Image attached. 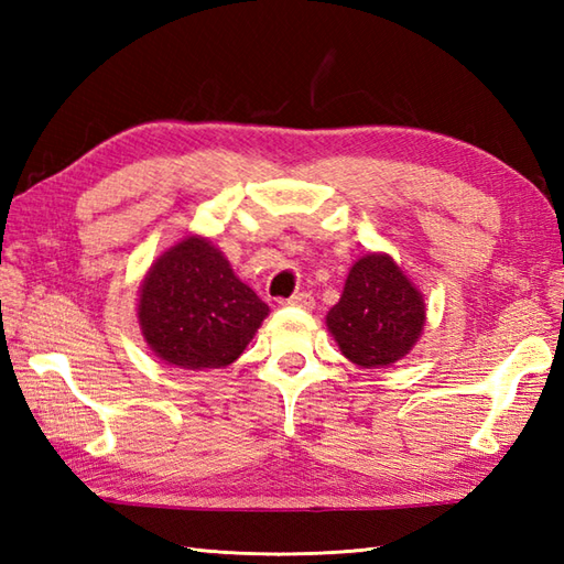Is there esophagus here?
<instances>
[{
	"mask_svg": "<svg viewBox=\"0 0 564 564\" xmlns=\"http://www.w3.org/2000/svg\"><path fill=\"white\" fill-rule=\"evenodd\" d=\"M283 305H295V307H303V310H313L315 307V297L310 293H293L289 301H283Z\"/></svg>",
	"mask_w": 564,
	"mask_h": 564,
	"instance_id": "1",
	"label": "esophagus"
}]
</instances>
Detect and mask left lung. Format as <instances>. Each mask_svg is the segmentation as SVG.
Segmentation results:
<instances>
[{
  "mask_svg": "<svg viewBox=\"0 0 564 564\" xmlns=\"http://www.w3.org/2000/svg\"><path fill=\"white\" fill-rule=\"evenodd\" d=\"M426 325V303L398 261L368 251L346 275L327 329L339 351L361 368H388L414 349Z\"/></svg>",
  "mask_w": 564,
  "mask_h": 564,
  "instance_id": "left-lung-1",
  "label": "left lung"
}]
</instances>
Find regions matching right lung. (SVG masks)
Here are the masks:
<instances>
[{
  "label": "right lung",
  "instance_id": "obj_1",
  "mask_svg": "<svg viewBox=\"0 0 564 564\" xmlns=\"http://www.w3.org/2000/svg\"><path fill=\"white\" fill-rule=\"evenodd\" d=\"M267 315L269 305L237 279L230 261L203 235H186L164 249L140 283L142 337L174 368H227Z\"/></svg>",
  "mask_w": 564,
  "mask_h": 564
}]
</instances>
